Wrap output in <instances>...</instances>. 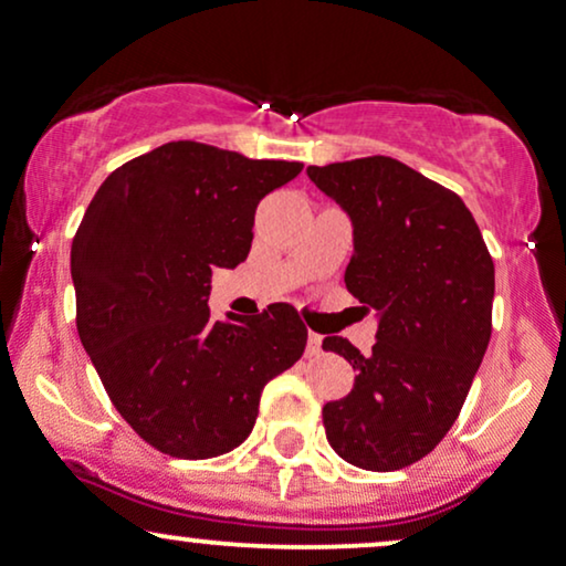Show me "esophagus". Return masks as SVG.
Masks as SVG:
<instances>
[{"label": "esophagus", "mask_w": 566, "mask_h": 566, "mask_svg": "<svg viewBox=\"0 0 566 566\" xmlns=\"http://www.w3.org/2000/svg\"><path fill=\"white\" fill-rule=\"evenodd\" d=\"M319 352H323V336L310 333V336H306V357H317Z\"/></svg>", "instance_id": "1"}]
</instances>
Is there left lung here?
Listing matches in <instances>:
<instances>
[{"label": "left lung", "instance_id": "left-lung-1", "mask_svg": "<svg viewBox=\"0 0 566 566\" xmlns=\"http://www.w3.org/2000/svg\"><path fill=\"white\" fill-rule=\"evenodd\" d=\"M354 228L346 289L373 310L369 354L327 336L357 369L352 394L323 407L327 443L348 464L390 472L443 441L491 340L496 272L464 201L399 159L306 167Z\"/></svg>", "mask_w": 566, "mask_h": 566}]
</instances>
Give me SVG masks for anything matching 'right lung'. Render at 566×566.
Listing matches in <instances>:
<instances>
[{
  "instance_id": "obj_1",
  "label": "right lung",
  "mask_w": 566,
  "mask_h": 566,
  "mask_svg": "<svg viewBox=\"0 0 566 566\" xmlns=\"http://www.w3.org/2000/svg\"><path fill=\"white\" fill-rule=\"evenodd\" d=\"M302 163L197 142L109 176L70 249L81 344L123 420L157 451L209 459L254 428L262 388L304 354L291 304L209 317V277L249 256L256 205Z\"/></svg>"
}]
</instances>
